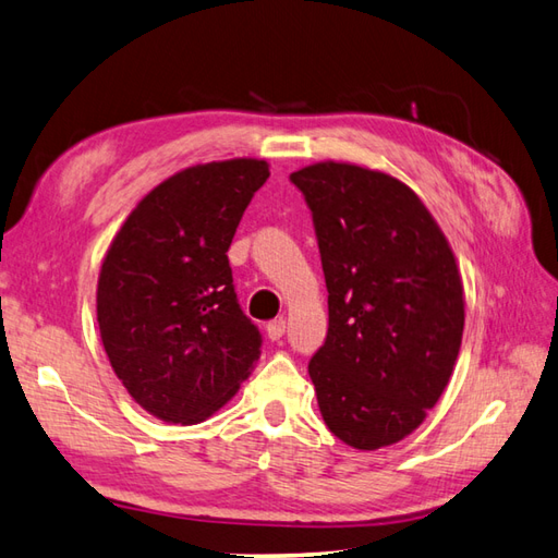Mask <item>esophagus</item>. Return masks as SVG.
<instances>
[{
	"label": "esophagus",
	"mask_w": 558,
	"mask_h": 558,
	"mask_svg": "<svg viewBox=\"0 0 558 558\" xmlns=\"http://www.w3.org/2000/svg\"><path fill=\"white\" fill-rule=\"evenodd\" d=\"M266 332H268V338L270 340H280L282 335H284V320L282 318H276V320H270L268 326H266Z\"/></svg>",
	"instance_id": "34e87169"
}]
</instances>
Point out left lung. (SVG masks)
Segmentation results:
<instances>
[{
	"mask_svg": "<svg viewBox=\"0 0 558 558\" xmlns=\"http://www.w3.org/2000/svg\"><path fill=\"white\" fill-rule=\"evenodd\" d=\"M290 180L314 214L328 288V338L308 361L320 416L354 449L397 445L457 364V256L418 194L390 173L318 161Z\"/></svg>",
	"mask_w": 558,
	"mask_h": 558,
	"instance_id": "8db88e82",
	"label": "left lung"
}]
</instances>
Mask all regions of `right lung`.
<instances>
[{"label":"right lung","mask_w":558,"mask_h":558,"mask_svg":"<svg viewBox=\"0 0 558 558\" xmlns=\"http://www.w3.org/2000/svg\"><path fill=\"white\" fill-rule=\"evenodd\" d=\"M268 175V161L247 157L183 168L137 202L104 256V352L128 395L163 423L214 416L262 356L228 250Z\"/></svg>","instance_id":"obj_1"}]
</instances>
